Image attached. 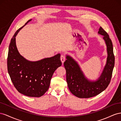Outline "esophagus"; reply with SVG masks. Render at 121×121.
Instances as JSON below:
<instances>
[{
    "label": "esophagus",
    "instance_id": "obj_1",
    "mask_svg": "<svg viewBox=\"0 0 121 121\" xmlns=\"http://www.w3.org/2000/svg\"><path fill=\"white\" fill-rule=\"evenodd\" d=\"M60 60H61V61L62 62V64H63L64 62V61H65V56H63V55H61L60 57Z\"/></svg>",
    "mask_w": 121,
    "mask_h": 121
}]
</instances>
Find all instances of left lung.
I'll list each match as a JSON object with an SVG mask.
<instances>
[{
  "mask_svg": "<svg viewBox=\"0 0 121 121\" xmlns=\"http://www.w3.org/2000/svg\"><path fill=\"white\" fill-rule=\"evenodd\" d=\"M98 33L103 35L106 43L108 58L104 69L97 81L88 80L78 63L68 55L64 63L68 88L72 94L78 98H88L98 95L108 87L111 80L115 65L112 43L108 33L101 27H100Z\"/></svg>",
  "mask_w": 121,
  "mask_h": 121,
  "instance_id": "1",
  "label": "left lung"
}]
</instances>
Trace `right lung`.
Returning <instances> with one entry per match:
<instances>
[{"instance_id":"right-lung-1","label":"right lung","mask_w":121,"mask_h":121,"mask_svg":"<svg viewBox=\"0 0 121 121\" xmlns=\"http://www.w3.org/2000/svg\"><path fill=\"white\" fill-rule=\"evenodd\" d=\"M31 19L28 20L23 27ZM23 27L15 32L10 43L7 64L13 86L19 93L29 97H39L49 88L54 71L61 66L60 54L32 62L21 55L16 44V36Z\"/></svg>"}]
</instances>
